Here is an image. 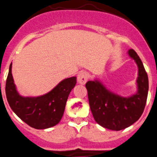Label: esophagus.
Here are the masks:
<instances>
[{
    "label": "esophagus",
    "instance_id": "1",
    "mask_svg": "<svg viewBox=\"0 0 157 157\" xmlns=\"http://www.w3.org/2000/svg\"><path fill=\"white\" fill-rule=\"evenodd\" d=\"M88 77H89V75H88V74L86 72L83 71L78 74V75L77 77L78 83L82 84V85H84L86 82V81H87Z\"/></svg>",
    "mask_w": 157,
    "mask_h": 157
}]
</instances>
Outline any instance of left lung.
I'll return each mask as SVG.
<instances>
[{
	"mask_svg": "<svg viewBox=\"0 0 157 157\" xmlns=\"http://www.w3.org/2000/svg\"><path fill=\"white\" fill-rule=\"evenodd\" d=\"M128 55L138 66V91L132 97L123 98L107 90L99 82L86 83L90 108L96 122L104 128L121 130L140 117L145 107L148 91V78L140 57L133 49Z\"/></svg>",
	"mask_w": 157,
	"mask_h": 157,
	"instance_id": "8db88e82",
	"label": "left lung"
}]
</instances>
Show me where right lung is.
I'll list each match as a JSON object with an SVG mask.
<instances>
[{"label":"right lung","instance_id":"obj_1","mask_svg":"<svg viewBox=\"0 0 157 157\" xmlns=\"http://www.w3.org/2000/svg\"><path fill=\"white\" fill-rule=\"evenodd\" d=\"M10 64L5 94L11 109L23 121L37 129L54 126L59 122L70 92L76 84V77L63 80L52 91L37 98H24L17 93Z\"/></svg>","mask_w":157,"mask_h":157}]
</instances>
